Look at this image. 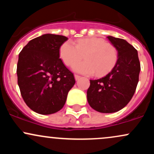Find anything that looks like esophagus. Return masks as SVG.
Instances as JSON below:
<instances>
[{
    "instance_id": "34e87169",
    "label": "esophagus",
    "mask_w": 154,
    "mask_h": 154,
    "mask_svg": "<svg viewBox=\"0 0 154 154\" xmlns=\"http://www.w3.org/2000/svg\"><path fill=\"white\" fill-rule=\"evenodd\" d=\"M80 76H79V75H75V79L76 80H78V79L80 78Z\"/></svg>"
}]
</instances>
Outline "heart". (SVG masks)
Wrapping results in <instances>:
<instances>
[{
    "mask_svg": "<svg viewBox=\"0 0 154 154\" xmlns=\"http://www.w3.org/2000/svg\"><path fill=\"white\" fill-rule=\"evenodd\" d=\"M83 54L86 60L75 63L72 69L87 75L95 72L98 76L106 75L112 69L118 59L116 48L99 38L79 39L76 45L67 40L60 46L59 56L66 66H71Z\"/></svg>",
    "mask_w": 154,
    "mask_h": 154,
    "instance_id": "b5f03b06",
    "label": "heart"
}]
</instances>
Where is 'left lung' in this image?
<instances>
[{"label": "left lung", "mask_w": 154, "mask_h": 154, "mask_svg": "<svg viewBox=\"0 0 154 154\" xmlns=\"http://www.w3.org/2000/svg\"><path fill=\"white\" fill-rule=\"evenodd\" d=\"M107 38L117 51V61L105 77L91 79L87 91L89 105L100 113L116 112L130 102L137 88L140 71L135 48L123 39L112 36Z\"/></svg>", "instance_id": "8db88e82"}]
</instances>
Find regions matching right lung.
I'll return each instance as SVG.
<instances>
[{
    "label": "right lung",
    "instance_id": "1",
    "mask_svg": "<svg viewBox=\"0 0 154 154\" xmlns=\"http://www.w3.org/2000/svg\"><path fill=\"white\" fill-rule=\"evenodd\" d=\"M68 40L63 35L45 34L32 39L19 55L17 78L28 107L47 115L62 109L75 83L73 74L59 59V48Z\"/></svg>",
    "mask_w": 154,
    "mask_h": 154
}]
</instances>
